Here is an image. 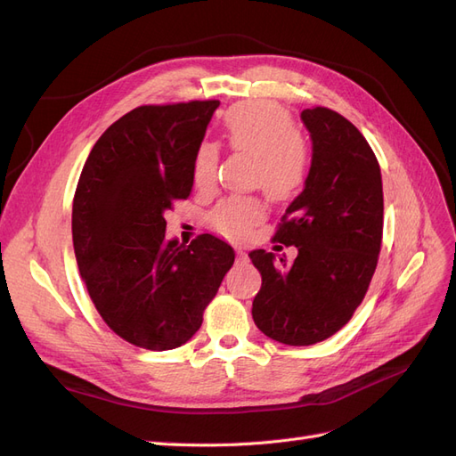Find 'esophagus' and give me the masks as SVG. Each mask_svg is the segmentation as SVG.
Returning <instances> with one entry per match:
<instances>
[{
  "mask_svg": "<svg viewBox=\"0 0 456 456\" xmlns=\"http://www.w3.org/2000/svg\"><path fill=\"white\" fill-rule=\"evenodd\" d=\"M236 255H238V256H236L238 265H245V262L249 260V258H247V253H243V251H240V249H238V253H236Z\"/></svg>",
  "mask_w": 456,
  "mask_h": 456,
  "instance_id": "1",
  "label": "esophagus"
}]
</instances>
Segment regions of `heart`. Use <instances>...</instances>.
Masks as SVG:
<instances>
[{
	"label": "heart",
	"instance_id": "b5f03b06",
	"mask_svg": "<svg viewBox=\"0 0 456 456\" xmlns=\"http://www.w3.org/2000/svg\"><path fill=\"white\" fill-rule=\"evenodd\" d=\"M228 146L255 159L253 183L272 200L295 196L308 173V148L295 131L291 114L272 101H251L232 106L223 116ZM218 151L213 144H200L191 171L198 188H211L216 178ZM265 209L258 200L232 198L220 201L209 215L211 226L226 238L240 240L258 224Z\"/></svg>",
	"mask_w": 456,
	"mask_h": 456
}]
</instances>
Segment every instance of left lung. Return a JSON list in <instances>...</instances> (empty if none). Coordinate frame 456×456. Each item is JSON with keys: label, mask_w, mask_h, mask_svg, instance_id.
<instances>
[{"label": "left lung", "mask_w": 456, "mask_h": 456, "mask_svg": "<svg viewBox=\"0 0 456 456\" xmlns=\"http://www.w3.org/2000/svg\"><path fill=\"white\" fill-rule=\"evenodd\" d=\"M312 163L275 238L297 247L293 265L265 249L249 258L262 275L256 327L289 346L335 335L362 305L382 241V176L365 136L329 108L302 110Z\"/></svg>", "instance_id": "1"}]
</instances>
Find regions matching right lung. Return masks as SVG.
<instances>
[{
	"mask_svg": "<svg viewBox=\"0 0 456 456\" xmlns=\"http://www.w3.org/2000/svg\"><path fill=\"white\" fill-rule=\"evenodd\" d=\"M218 101L139 106L110 126L81 171L74 251L106 325L134 346H183L232 268V245L201 233L165 238V211L194 184V154Z\"/></svg>",
	"mask_w": 456,
	"mask_h": 456,
	"instance_id": "obj_1",
	"label": "right lung"
}]
</instances>
